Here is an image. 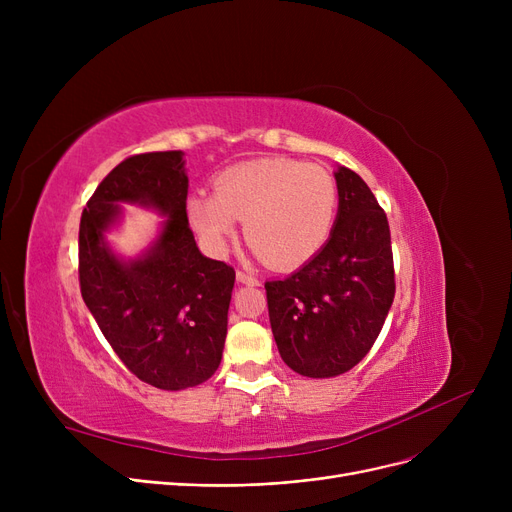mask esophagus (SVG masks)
<instances>
[{"instance_id": "1", "label": "esophagus", "mask_w": 512, "mask_h": 512, "mask_svg": "<svg viewBox=\"0 0 512 512\" xmlns=\"http://www.w3.org/2000/svg\"><path fill=\"white\" fill-rule=\"evenodd\" d=\"M236 278H238V282L247 284V286H259V284H261L257 276H253V274H249V272H242V270L236 272Z\"/></svg>"}]
</instances>
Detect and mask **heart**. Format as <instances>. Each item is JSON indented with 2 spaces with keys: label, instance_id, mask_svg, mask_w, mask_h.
<instances>
[{
  "label": "heart",
  "instance_id": "heart-1",
  "mask_svg": "<svg viewBox=\"0 0 512 512\" xmlns=\"http://www.w3.org/2000/svg\"><path fill=\"white\" fill-rule=\"evenodd\" d=\"M186 211L213 251L228 247L242 220L253 251L272 267L288 270L324 249L336 222L338 184L319 164L253 159L220 172L213 195H191Z\"/></svg>",
  "mask_w": 512,
  "mask_h": 512
}]
</instances>
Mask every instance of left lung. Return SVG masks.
I'll return each instance as SVG.
<instances>
[{
  "instance_id": "obj_1",
  "label": "left lung",
  "mask_w": 512,
  "mask_h": 512,
  "mask_svg": "<svg viewBox=\"0 0 512 512\" xmlns=\"http://www.w3.org/2000/svg\"><path fill=\"white\" fill-rule=\"evenodd\" d=\"M338 215L313 259L265 282L284 363L307 378L353 369L380 336L394 301V261L384 209L359 174L336 170Z\"/></svg>"
}]
</instances>
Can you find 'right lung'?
I'll use <instances>...</instances> for the list:
<instances>
[{
  "label": "right lung",
  "mask_w": 512,
  "mask_h": 512,
  "mask_svg": "<svg viewBox=\"0 0 512 512\" xmlns=\"http://www.w3.org/2000/svg\"><path fill=\"white\" fill-rule=\"evenodd\" d=\"M182 151L124 159L89 199L78 230L80 294L120 361L145 384L184 390L220 367L234 270L201 255L186 218ZM122 202L155 208L169 220L152 247L118 258L104 240Z\"/></svg>",
  "instance_id": "right-lung-1"
}]
</instances>
